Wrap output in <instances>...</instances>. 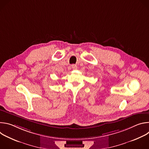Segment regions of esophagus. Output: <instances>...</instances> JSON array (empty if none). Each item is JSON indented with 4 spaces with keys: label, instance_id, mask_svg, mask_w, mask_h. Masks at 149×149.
Here are the masks:
<instances>
[{
    "label": "esophagus",
    "instance_id": "34e87169",
    "mask_svg": "<svg viewBox=\"0 0 149 149\" xmlns=\"http://www.w3.org/2000/svg\"><path fill=\"white\" fill-rule=\"evenodd\" d=\"M72 68L73 70H77V66L76 65H72Z\"/></svg>",
    "mask_w": 149,
    "mask_h": 149
}]
</instances>
